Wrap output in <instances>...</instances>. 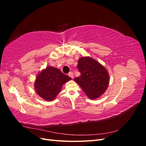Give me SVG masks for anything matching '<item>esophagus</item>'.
I'll list each match as a JSON object with an SVG mask.
<instances>
[{
	"label": "esophagus",
	"instance_id": "esophagus-1",
	"mask_svg": "<svg viewBox=\"0 0 146 146\" xmlns=\"http://www.w3.org/2000/svg\"><path fill=\"white\" fill-rule=\"evenodd\" d=\"M68 76L70 77V78H74V74H73V72H69V74H68Z\"/></svg>",
	"mask_w": 146,
	"mask_h": 146
}]
</instances>
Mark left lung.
Returning <instances> with one entry per match:
<instances>
[{
  "instance_id": "left-lung-1",
  "label": "left lung",
  "mask_w": 146,
  "mask_h": 146,
  "mask_svg": "<svg viewBox=\"0 0 146 146\" xmlns=\"http://www.w3.org/2000/svg\"><path fill=\"white\" fill-rule=\"evenodd\" d=\"M80 76L74 78L91 99L99 98L107 89L109 75L102 65L91 57L79 58L77 66Z\"/></svg>"
}]
</instances>
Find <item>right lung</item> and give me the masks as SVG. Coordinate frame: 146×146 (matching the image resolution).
<instances>
[{
    "mask_svg": "<svg viewBox=\"0 0 146 146\" xmlns=\"http://www.w3.org/2000/svg\"><path fill=\"white\" fill-rule=\"evenodd\" d=\"M70 80L71 78L60 69L47 66L37 76L35 82V91L42 99L52 101L59 94L63 84Z\"/></svg>",
    "mask_w": 146,
    "mask_h": 146,
    "instance_id": "right-lung-1",
    "label": "right lung"
}]
</instances>
